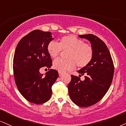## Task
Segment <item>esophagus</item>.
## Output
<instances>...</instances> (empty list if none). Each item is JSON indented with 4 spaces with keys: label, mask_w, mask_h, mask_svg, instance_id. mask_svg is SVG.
I'll list each match as a JSON object with an SVG mask.
<instances>
[{
    "label": "esophagus",
    "mask_w": 126,
    "mask_h": 126,
    "mask_svg": "<svg viewBox=\"0 0 126 126\" xmlns=\"http://www.w3.org/2000/svg\"><path fill=\"white\" fill-rule=\"evenodd\" d=\"M58 74H59V76H61V75H63V72H58Z\"/></svg>",
    "instance_id": "34e87169"
}]
</instances>
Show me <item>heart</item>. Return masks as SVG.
<instances>
[{"instance_id": "heart-1", "label": "heart", "mask_w": 126, "mask_h": 126, "mask_svg": "<svg viewBox=\"0 0 126 126\" xmlns=\"http://www.w3.org/2000/svg\"><path fill=\"white\" fill-rule=\"evenodd\" d=\"M68 51L66 60L57 59L53 62V67L59 72H64L75 68L88 65L92 60L94 49L89 44L74 35L63 36L60 43L51 41L47 45V51L52 58H57L61 51Z\"/></svg>"}]
</instances>
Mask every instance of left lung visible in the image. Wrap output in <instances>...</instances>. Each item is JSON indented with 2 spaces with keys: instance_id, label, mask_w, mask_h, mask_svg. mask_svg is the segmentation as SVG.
Instances as JSON below:
<instances>
[{
  "instance_id": "obj_1",
  "label": "left lung",
  "mask_w": 126,
  "mask_h": 126,
  "mask_svg": "<svg viewBox=\"0 0 126 126\" xmlns=\"http://www.w3.org/2000/svg\"><path fill=\"white\" fill-rule=\"evenodd\" d=\"M79 37L90 41L94 56L88 65L78 71L79 77L85 75V80L71 75L68 89L72 102L85 108L97 103L105 95L112 82L114 68L110 53L102 40L91 34Z\"/></svg>"
}]
</instances>
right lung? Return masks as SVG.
<instances>
[{
	"mask_svg": "<svg viewBox=\"0 0 126 126\" xmlns=\"http://www.w3.org/2000/svg\"><path fill=\"white\" fill-rule=\"evenodd\" d=\"M53 39L51 32L35 30L23 37L15 49L13 68L16 84L21 95L31 103L47 102L58 77V71L49 69L52 60L47 45ZM41 67L49 68L45 76L39 72Z\"/></svg>",
	"mask_w": 126,
	"mask_h": 126,
	"instance_id": "1",
	"label": "right lung"
}]
</instances>
